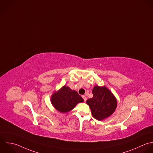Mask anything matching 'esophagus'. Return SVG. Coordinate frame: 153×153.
<instances>
[{
  "mask_svg": "<svg viewBox=\"0 0 153 153\" xmlns=\"http://www.w3.org/2000/svg\"><path fill=\"white\" fill-rule=\"evenodd\" d=\"M82 98H83V99L84 101H86L87 98H86V97L85 95H83V96H82Z\"/></svg>",
  "mask_w": 153,
  "mask_h": 153,
  "instance_id": "esophagus-1",
  "label": "esophagus"
}]
</instances>
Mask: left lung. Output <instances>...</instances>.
<instances>
[{"mask_svg":"<svg viewBox=\"0 0 153 153\" xmlns=\"http://www.w3.org/2000/svg\"><path fill=\"white\" fill-rule=\"evenodd\" d=\"M93 97L88 99L92 116L98 120H102L110 116L117 107V100L114 95L105 86L96 85L92 90Z\"/></svg>","mask_w":153,"mask_h":153,"instance_id":"left-lung-1","label":"left lung"}]
</instances>
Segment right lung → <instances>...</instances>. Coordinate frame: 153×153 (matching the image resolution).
Segmentation results:
<instances>
[{"label": "right lung", "instance_id": "right-lung-1", "mask_svg": "<svg viewBox=\"0 0 153 153\" xmlns=\"http://www.w3.org/2000/svg\"><path fill=\"white\" fill-rule=\"evenodd\" d=\"M51 103L61 113H68L79 102L84 101L82 97L74 90L64 85L51 96Z\"/></svg>", "mask_w": 153, "mask_h": 153}]
</instances>
